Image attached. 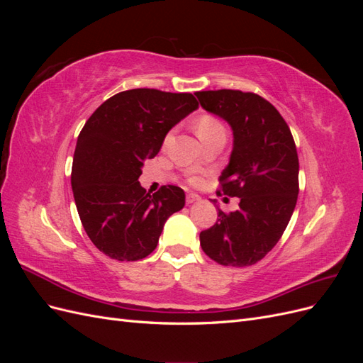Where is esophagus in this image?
Returning <instances> with one entry per match:
<instances>
[{
    "label": "esophagus",
    "mask_w": 363,
    "mask_h": 363,
    "mask_svg": "<svg viewBox=\"0 0 363 363\" xmlns=\"http://www.w3.org/2000/svg\"><path fill=\"white\" fill-rule=\"evenodd\" d=\"M199 200H200V196L196 195V194H188V195H186V204H192V203L199 201Z\"/></svg>",
    "instance_id": "34e87169"
}]
</instances>
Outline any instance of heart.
<instances>
[{
	"instance_id": "b5f03b06",
	"label": "heart",
	"mask_w": 363,
	"mask_h": 363,
	"mask_svg": "<svg viewBox=\"0 0 363 363\" xmlns=\"http://www.w3.org/2000/svg\"><path fill=\"white\" fill-rule=\"evenodd\" d=\"M195 128H196V133H199V136L201 139V138H206L208 135L216 133V131H223L224 125L221 124V121L215 118L213 115H201L199 118V121H196ZM189 182L192 184H196V183H200V177H195V175H194V177L189 179Z\"/></svg>"
}]
</instances>
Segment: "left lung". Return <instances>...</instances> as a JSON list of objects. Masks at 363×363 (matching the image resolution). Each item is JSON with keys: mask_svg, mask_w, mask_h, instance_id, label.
<instances>
[{"mask_svg": "<svg viewBox=\"0 0 363 363\" xmlns=\"http://www.w3.org/2000/svg\"><path fill=\"white\" fill-rule=\"evenodd\" d=\"M207 112L233 130V151L218 195L239 196L236 212L218 211L200 233L206 255L224 267L265 257L286 230L298 196V155L286 121L265 98L233 89L195 92Z\"/></svg>", "mask_w": 363, "mask_h": 363, "instance_id": "8db88e82", "label": "left lung"}]
</instances>
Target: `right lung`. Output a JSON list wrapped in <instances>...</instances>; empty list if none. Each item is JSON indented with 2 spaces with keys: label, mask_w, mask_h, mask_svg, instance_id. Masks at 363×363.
I'll return each mask as SVG.
<instances>
[{
  "label": "right lung",
  "mask_w": 363,
  "mask_h": 363,
  "mask_svg": "<svg viewBox=\"0 0 363 363\" xmlns=\"http://www.w3.org/2000/svg\"><path fill=\"white\" fill-rule=\"evenodd\" d=\"M199 107L192 94L130 89L86 121L74 152L71 184L86 235L111 259L135 262L157 247L167 219L184 206L179 186L150 195L138 182L168 131Z\"/></svg>",
  "instance_id": "1"
}]
</instances>
